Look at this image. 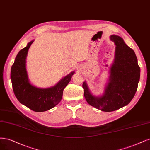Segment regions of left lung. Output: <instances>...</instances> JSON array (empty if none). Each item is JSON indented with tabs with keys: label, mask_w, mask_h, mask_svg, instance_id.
Wrapping results in <instances>:
<instances>
[{
	"label": "left lung",
	"mask_w": 150,
	"mask_h": 150,
	"mask_svg": "<svg viewBox=\"0 0 150 150\" xmlns=\"http://www.w3.org/2000/svg\"><path fill=\"white\" fill-rule=\"evenodd\" d=\"M110 40L116 45L115 56L104 95L94 97L90 93L86 82L82 84L88 104L104 112L114 111L128 105L137 92L140 76V68L134 51L118 36L112 35Z\"/></svg>",
	"instance_id": "1"
}]
</instances>
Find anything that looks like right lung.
Listing matches in <instances>:
<instances>
[{
	"label": "right lung",
	"mask_w": 150,
	"mask_h": 150,
	"mask_svg": "<svg viewBox=\"0 0 150 150\" xmlns=\"http://www.w3.org/2000/svg\"><path fill=\"white\" fill-rule=\"evenodd\" d=\"M33 42V40L18 52L11 68L10 78L15 96L21 104L35 112H45L59 104L63 97V90L74 72H72L50 88L39 89L31 85L26 71L25 59Z\"/></svg>",
	"instance_id": "add662e5"
}]
</instances>
